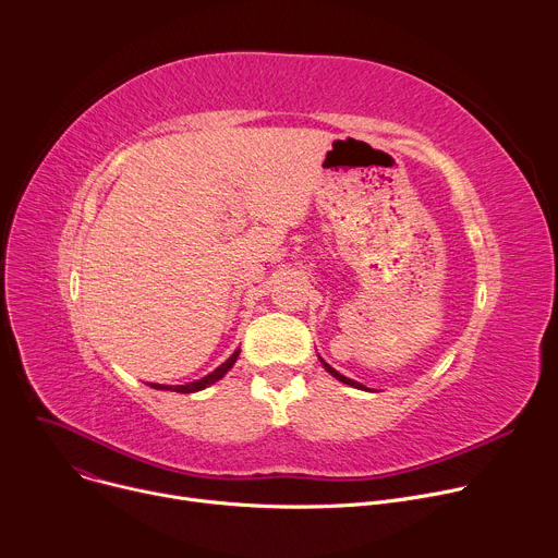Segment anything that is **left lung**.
<instances>
[{
    "mask_svg": "<svg viewBox=\"0 0 558 558\" xmlns=\"http://www.w3.org/2000/svg\"><path fill=\"white\" fill-rule=\"evenodd\" d=\"M320 359V356H318ZM320 363H323V367L336 378V380H340V383H344V385H351V387H356V389H365V385H361V383H356V380H351V378H347V376H342V374H338L331 365H327L323 359H320Z\"/></svg>",
    "mask_w": 558,
    "mask_h": 558,
    "instance_id": "8db88e82",
    "label": "left lung"
}]
</instances>
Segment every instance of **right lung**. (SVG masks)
I'll return each instance as SVG.
<instances>
[{
    "label": "right lung",
    "mask_w": 558,
    "mask_h": 558,
    "mask_svg": "<svg viewBox=\"0 0 558 558\" xmlns=\"http://www.w3.org/2000/svg\"><path fill=\"white\" fill-rule=\"evenodd\" d=\"M238 356H240V349H235V351L231 353V356H229L216 372L207 374L205 378H199V380H193V383H186V385H158V383H150V387H154V389H165V391H178V393H193V391H199V389H205V387L218 383V380L233 367V363L238 361Z\"/></svg>",
    "instance_id": "right-lung-1"
}]
</instances>
